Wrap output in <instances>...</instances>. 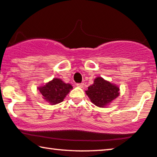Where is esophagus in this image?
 I'll return each instance as SVG.
<instances>
[{
  "mask_svg": "<svg viewBox=\"0 0 157 157\" xmlns=\"http://www.w3.org/2000/svg\"><path fill=\"white\" fill-rule=\"evenodd\" d=\"M84 83H76V86L79 87V88H83Z\"/></svg>",
  "mask_w": 157,
  "mask_h": 157,
  "instance_id": "obj_1",
  "label": "esophagus"
}]
</instances>
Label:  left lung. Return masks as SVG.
<instances>
[{
	"label": "left lung",
	"mask_w": 157,
	"mask_h": 157,
	"mask_svg": "<svg viewBox=\"0 0 157 157\" xmlns=\"http://www.w3.org/2000/svg\"><path fill=\"white\" fill-rule=\"evenodd\" d=\"M119 87L114 83L97 77L94 83L88 88L86 95L91 102L99 107H106L119 95Z\"/></svg>",
	"instance_id": "8db88e82"
}]
</instances>
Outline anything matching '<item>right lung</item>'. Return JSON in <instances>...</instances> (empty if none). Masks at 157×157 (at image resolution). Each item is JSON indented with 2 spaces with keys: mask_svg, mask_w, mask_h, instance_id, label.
Returning <instances> with one entry per match:
<instances>
[{
  "mask_svg": "<svg viewBox=\"0 0 157 157\" xmlns=\"http://www.w3.org/2000/svg\"><path fill=\"white\" fill-rule=\"evenodd\" d=\"M72 88L71 84L64 83L60 78H54L45 85L38 87V90L43 95L45 102L54 105L62 102Z\"/></svg>",
  "mask_w": 157,
  "mask_h": 157,
  "instance_id": "right-lung-1",
  "label": "right lung"
}]
</instances>
